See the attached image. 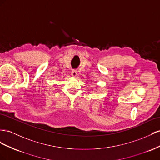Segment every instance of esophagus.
<instances>
[{
    "mask_svg": "<svg viewBox=\"0 0 160 160\" xmlns=\"http://www.w3.org/2000/svg\"><path fill=\"white\" fill-rule=\"evenodd\" d=\"M71 74L73 77H76L78 74V71L76 70H72V72H71Z\"/></svg>",
    "mask_w": 160,
    "mask_h": 160,
    "instance_id": "1",
    "label": "esophagus"
}]
</instances>
